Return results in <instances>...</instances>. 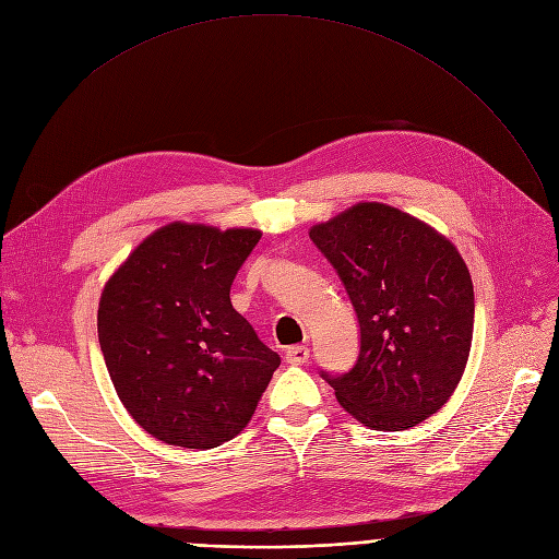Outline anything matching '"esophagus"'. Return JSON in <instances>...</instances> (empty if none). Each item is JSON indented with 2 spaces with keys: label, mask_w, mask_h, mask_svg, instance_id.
I'll return each mask as SVG.
<instances>
[{
  "label": "esophagus",
  "mask_w": 559,
  "mask_h": 559,
  "mask_svg": "<svg viewBox=\"0 0 559 559\" xmlns=\"http://www.w3.org/2000/svg\"><path fill=\"white\" fill-rule=\"evenodd\" d=\"M284 359L290 366H302V364L309 361V348H307V345H290V348L284 355Z\"/></svg>",
  "instance_id": "1"
}]
</instances>
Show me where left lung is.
Returning <instances> with one entry per match:
<instances>
[{
    "label": "left lung",
    "instance_id": "8db88e82",
    "mask_svg": "<svg viewBox=\"0 0 559 559\" xmlns=\"http://www.w3.org/2000/svg\"><path fill=\"white\" fill-rule=\"evenodd\" d=\"M355 307L361 343L348 373L321 370L341 407L373 430H407L457 389L473 341V282L457 248L405 211L359 202L313 225Z\"/></svg>",
    "mask_w": 559,
    "mask_h": 559
}]
</instances>
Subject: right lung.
<instances>
[{
	"mask_svg": "<svg viewBox=\"0 0 559 559\" xmlns=\"http://www.w3.org/2000/svg\"><path fill=\"white\" fill-rule=\"evenodd\" d=\"M259 229L170 223L106 282L99 348L127 412L158 441L216 448L241 432L280 366L231 307Z\"/></svg>",
	"mask_w": 559,
	"mask_h": 559,
	"instance_id": "1",
	"label": "right lung"
}]
</instances>
